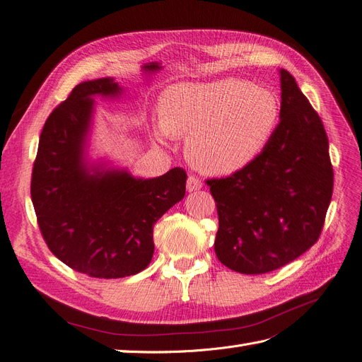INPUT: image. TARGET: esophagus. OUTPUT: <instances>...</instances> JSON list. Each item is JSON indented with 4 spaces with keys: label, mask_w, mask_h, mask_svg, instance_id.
<instances>
[{
    "label": "esophagus",
    "mask_w": 362,
    "mask_h": 362,
    "mask_svg": "<svg viewBox=\"0 0 362 362\" xmlns=\"http://www.w3.org/2000/svg\"><path fill=\"white\" fill-rule=\"evenodd\" d=\"M199 189H202V181L198 177H194V175H189V178H187V190L189 192H196V190H199Z\"/></svg>",
    "instance_id": "34e87169"
}]
</instances>
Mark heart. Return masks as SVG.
<instances>
[{
	"label": "heart",
	"mask_w": 362,
	"mask_h": 362,
	"mask_svg": "<svg viewBox=\"0 0 362 362\" xmlns=\"http://www.w3.org/2000/svg\"><path fill=\"white\" fill-rule=\"evenodd\" d=\"M161 137H187L196 169L229 175L247 168L267 148L281 119L278 96L238 78L181 83L163 93Z\"/></svg>",
	"instance_id": "heart-1"
}]
</instances>
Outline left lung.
I'll return each mask as SVG.
<instances>
[{"mask_svg":"<svg viewBox=\"0 0 362 362\" xmlns=\"http://www.w3.org/2000/svg\"><path fill=\"white\" fill-rule=\"evenodd\" d=\"M279 74L281 120L267 148L247 168L206 180L218 216L216 255L245 275L276 270L308 250L334 190L322 119L293 75Z\"/></svg>","mask_w":362,"mask_h":362,"instance_id":"left-lung-1","label":"left lung"}]
</instances>
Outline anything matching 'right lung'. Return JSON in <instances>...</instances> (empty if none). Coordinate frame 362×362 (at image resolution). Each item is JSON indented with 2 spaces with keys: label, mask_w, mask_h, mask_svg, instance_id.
<instances>
[{
  "label": "right lung",
  "mask_w": 362,
  "mask_h": 362,
  "mask_svg": "<svg viewBox=\"0 0 362 362\" xmlns=\"http://www.w3.org/2000/svg\"><path fill=\"white\" fill-rule=\"evenodd\" d=\"M158 69V63L144 66ZM120 92L113 78L75 86L48 116L33 164L31 201L43 240L62 262L90 278L117 279L146 269L154 223L185 194L187 173L181 168L152 180L86 168L93 96Z\"/></svg>",
  "instance_id": "add662e5"
}]
</instances>
